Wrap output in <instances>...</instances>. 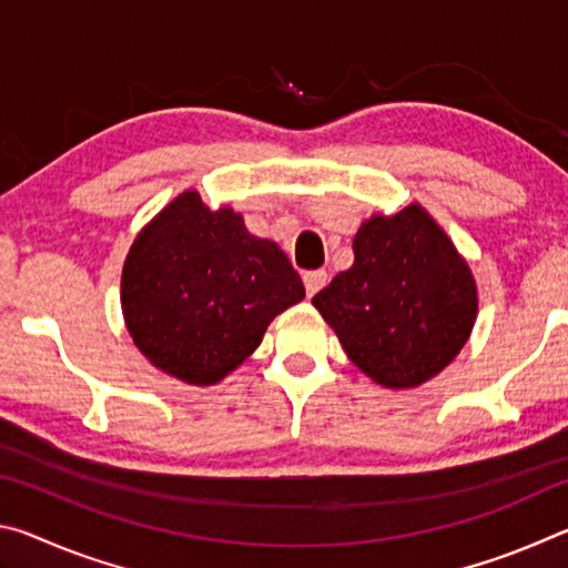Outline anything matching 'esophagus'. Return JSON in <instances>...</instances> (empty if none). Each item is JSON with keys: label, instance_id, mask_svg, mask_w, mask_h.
<instances>
[{"label": "esophagus", "instance_id": "esophagus-1", "mask_svg": "<svg viewBox=\"0 0 568 568\" xmlns=\"http://www.w3.org/2000/svg\"><path fill=\"white\" fill-rule=\"evenodd\" d=\"M303 283H305L307 297H313L315 293L321 291V287H325V283H328V273H325V271H307V273H303Z\"/></svg>", "mask_w": 568, "mask_h": 568}]
</instances>
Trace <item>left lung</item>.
Returning <instances> with one entry per match:
<instances>
[{
  "label": "left lung",
  "instance_id": "1",
  "mask_svg": "<svg viewBox=\"0 0 568 568\" xmlns=\"http://www.w3.org/2000/svg\"><path fill=\"white\" fill-rule=\"evenodd\" d=\"M353 253V265L313 305L365 376L386 388H416L444 371L474 331L470 267L416 203L365 220Z\"/></svg>",
  "mask_w": 568,
  "mask_h": 568
}]
</instances>
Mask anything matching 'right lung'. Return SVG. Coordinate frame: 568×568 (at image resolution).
I'll return each mask as SVG.
<instances>
[{"label":"right lung","instance_id":"add662e5","mask_svg":"<svg viewBox=\"0 0 568 568\" xmlns=\"http://www.w3.org/2000/svg\"><path fill=\"white\" fill-rule=\"evenodd\" d=\"M120 297L132 341L155 368L213 386L305 287L273 240L250 235L233 210H210L187 190L134 237Z\"/></svg>","mask_w":568,"mask_h":568}]
</instances>
